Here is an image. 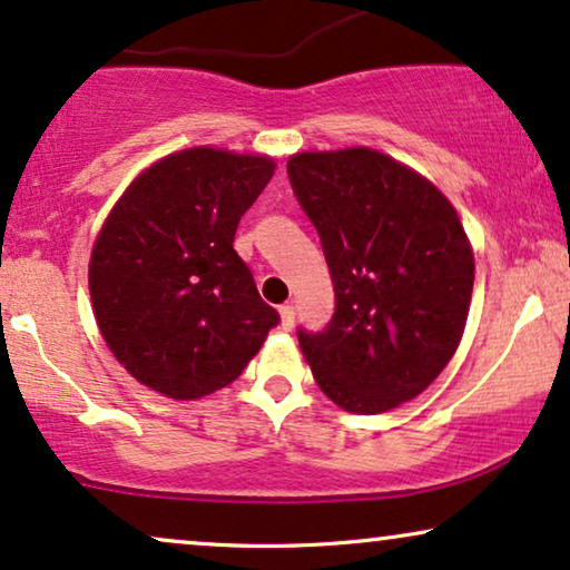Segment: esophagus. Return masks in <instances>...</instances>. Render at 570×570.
Returning a JSON list of instances; mask_svg holds the SVG:
<instances>
[{
    "label": "esophagus",
    "mask_w": 570,
    "mask_h": 570,
    "mask_svg": "<svg viewBox=\"0 0 570 570\" xmlns=\"http://www.w3.org/2000/svg\"><path fill=\"white\" fill-rule=\"evenodd\" d=\"M279 320H283V327H285V330H293V324H295V308L291 306V303H285V306H279Z\"/></svg>",
    "instance_id": "34e87169"
}]
</instances>
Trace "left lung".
Returning <instances> with one entry per match:
<instances>
[{
  "label": "left lung",
  "mask_w": 570,
  "mask_h": 570,
  "mask_svg": "<svg viewBox=\"0 0 570 570\" xmlns=\"http://www.w3.org/2000/svg\"><path fill=\"white\" fill-rule=\"evenodd\" d=\"M335 285V314L298 343L322 393L382 413L424 393L461 343L474 287L463 225L430 180L372 149L287 161Z\"/></svg>",
  "instance_id": "obj_1"
}]
</instances>
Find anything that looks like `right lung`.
<instances>
[{
  "label": "right lung",
  "mask_w": 570,
  "mask_h": 570,
  "mask_svg": "<svg viewBox=\"0 0 570 570\" xmlns=\"http://www.w3.org/2000/svg\"><path fill=\"white\" fill-rule=\"evenodd\" d=\"M272 159L188 149L136 177L94 243L88 287L109 351L140 384L194 401L238 380L279 314L235 254Z\"/></svg>",
  "instance_id": "right-lung-1"
}]
</instances>
